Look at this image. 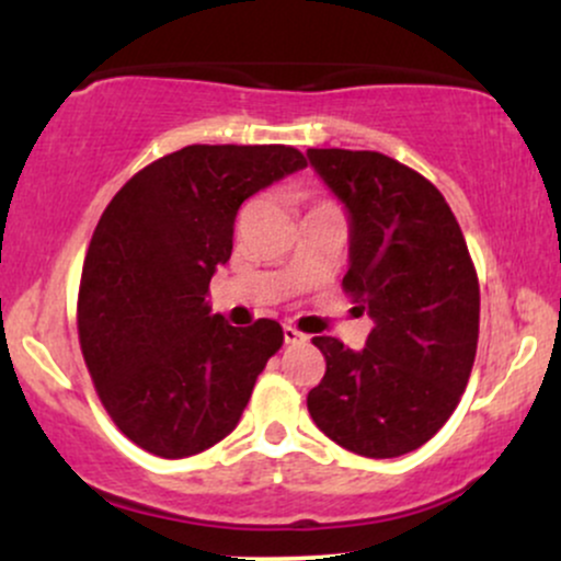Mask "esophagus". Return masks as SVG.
Returning <instances> with one entry per match:
<instances>
[{"mask_svg": "<svg viewBox=\"0 0 561 561\" xmlns=\"http://www.w3.org/2000/svg\"><path fill=\"white\" fill-rule=\"evenodd\" d=\"M282 334H285V343L287 345L302 343V340H306V334L298 332V330H295V327H289V324H285V330H282Z\"/></svg>", "mask_w": 561, "mask_h": 561, "instance_id": "esophagus-1", "label": "esophagus"}]
</instances>
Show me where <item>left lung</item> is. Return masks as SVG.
<instances>
[{
  "label": "left lung",
  "instance_id": "left-lung-1",
  "mask_svg": "<svg viewBox=\"0 0 561 561\" xmlns=\"http://www.w3.org/2000/svg\"><path fill=\"white\" fill-rule=\"evenodd\" d=\"M347 216L345 293L375 327L362 351L313 337L311 420L337 446L396 459L454 414L474 364L480 287L459 224L427 179L382 152L308 150Z\"/></svg>",
  "mask_w": 561,
  "mask_h": 561
}]
</instances>
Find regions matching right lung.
Wrapping results in <instances>:
<instances>
[{
  "label": "right lung",
  "instance_id": "obj_1",
  "mask_svg": "<svg viewBox=\"0 0 561 561\" xmlns=\"http://www.w3.org/2000/svg\"><path fill=\"white\" fill-rule=\"evenodd\" d=\"M306 158L285 145H190L121 186L96 224L79 340L96 396L128 440L163 459L216 446L240 422L282 327H231L210 276L231 255L240 205Z\"/></svg>",
  "mask_w": 561,
  "mask_h": 561
}]
</instances>
